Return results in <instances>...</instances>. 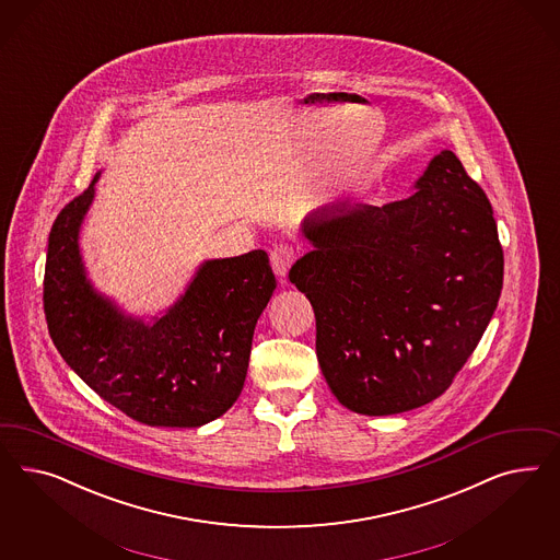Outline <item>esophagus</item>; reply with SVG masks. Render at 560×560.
<instances>
[{
    "label": "esophagus",
    "instance_id": "34e87169",
    "mask_svg": "<svg viewBox=\"0 0 560 560\" xmlns=\"http://www.w3.org/2000/svg\"><path fill=\"white\" fill-rule=\"evenodd\" d=\"M293 258H295V253H293V248H291L289 244H277V246L272 248L271 267L279 279H285L289 267L293 265Z\"/></svg>",
    "mask_w": 560,
    "mask_h": 560
}]
</instances>
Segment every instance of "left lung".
Here are the masks:
<instances>
[{
  "label": "left lung",
  "instance_id": "obj_1",
  "mask_svg": "<svg viewBox=\"0 0 560 560\" xmlns=\"http://www.w3.org/2000/svg\"><path fill=\"white\" fill-rule=\"evenodd\" d=\"M394 203L328 205L302 223L314 250L289 271L316 316V355L342 407L398 415L447 390L503 288V248L482 188L438 153Z\"/></svg>",
  "mask_w": 560,
  "mask_h": 560
}]
</instances>
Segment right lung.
<instances>
[{
  "label": "right lung",
  "instance_id": "add662e5",
  "mask_svg": "<svg viewBox=\"0 0 560 560\" xmlns=\"http://www.w3.org/2000/svg\"><path fill=\"white\" fill-rule=\"evenodd\" d=\"M52 223L43 304L52 342L106 402L152 427H201L244 388L256 320L277 288L269 256L205 260L162 318L127 316L85 277L80 228L94 185Z\"/></svg>",
  "mask_w": 560,
  "mask_h": 560
}]
</instances>
